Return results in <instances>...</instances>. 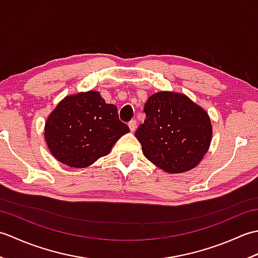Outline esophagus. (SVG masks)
<instances>
[{"mask_svg": "<svg viewBox=\"0 0 258 258\" xmlns=\"http://www.w3.org/2000/svg\"><path fill=\"white\" fill-rule=\"evenodd\" d=\"M128 126H130V130H131V132H134L135 128H136V120H135V119L130 120Z\"/></svg>", "mask_w": 258, "mask_h": 258, "instance_id": "esophagus-1", "label": "esophagus"}]
</instances>
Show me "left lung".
Instances as JSON below:
<instances>
[{
  "instance_id": "1",
  "label": "left lung",
  "mask_w": 258,
  "mask_h": 258,
  "mask_svg": "<svg viewBox=\"0 0 258 258\" xmlns=\"http://www.w3.org/2000/svg\"><path fill=\"white\" fill-rule=\"evenodd\" d=\"M146 118L135 132L147 160L167 173L194 168L207 153L212 125L207 113L187 96L153 94L144 105Z\"/></svg>"
}]
</instances>
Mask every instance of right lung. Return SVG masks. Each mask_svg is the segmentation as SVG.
<instances>
[{"label": "right lung", "instance_id": "1", "mask_svg": "<svg viewBox=\"0 0 258 258\" xmlns=\"http://www.w3.org/2000/svg\"><path fill=\"white\" fill-rule=\"evenodd\" d=\"M130 127L118 118L117 107L98 92L68 96L48 116L45 141L53 156L65 165L83 168L108 154Z\"/></svg>", "mask_w": 258, "mask_h": 258}]
</instances>
